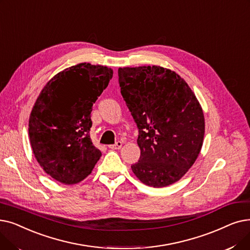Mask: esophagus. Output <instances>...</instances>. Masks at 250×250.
I'll return each mask as SVG.
<instances>
[{"label":"esophagus","instance_id":"obj_1","mask_svg":"<svg viewBox=\"0 0 250 250\" xmlns=\"http://www.w3.org/2000/svg\"><path fill=\"white\" fill-rule=\"evenodd\" d=\"M122 142L121 141H118V142H116L115 145H111V146H109V148H111V149H120L121 147H122Z\"/></svg>","mask_w":250,"mask_h":250}]
</instances>
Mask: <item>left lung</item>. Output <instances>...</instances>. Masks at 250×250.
Segmentation results:
<instances>
[{
  "label": "left lung",
  "mask_w": 250,
  "mask_h": 250,
  "mask_svg": "<svg viewBox=\"0 0 250 250\" xmlns=\"http://www.w3.org/2000/svg\"><path fill=\"white\" fill-rule=\"evenodd\" d=\"M118 75L139 131L133 173L154 188L180 180L204 142L205 116L195 94L183 78L160 66L119 68Z\"/></svg>",
  "instance_id": "8db88e82"
}]
</instances>
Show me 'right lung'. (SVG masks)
Returning <instances> with one entry per match:
<instances>
[{"instance_id": "right-lung-1", "label": "right lung", "mask_w": 250, "mask_h": 250, "mask_svg": "<svg viewBox=\"0 0 250 250\" xmlns=\"http://www.w3.org/2000/svg\"><path fill=\"white\" fill-rule=\"evenodd\" d=\"M112 77L111 68L80 63L56 74L41 91L28 133L35 159L55 180L76 184L100 160L89 136L90 113Z\"/></svg>"}]
</instances>
